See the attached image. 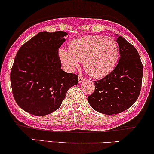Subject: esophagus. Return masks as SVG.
<instances>
[{
    "instance_id": "34e87169",
    "label": "esophagus",
    "mask_w": 154,
    "mask_h": 154,
    "mask_svg": "<svg viewBox=\"0 0 154 154\" xmlns=\"http://www.w3.org/2000/svg\"><path fill=\"white\" fill-rule=\"evenodd\" d=\"M84 80H85L84 77H82V76H79V77H78V83H81L82 82H83Z\"/></svg>"
}]
</instances>
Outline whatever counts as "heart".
Returning a JSON list of instances; mask_svg holds the SVG:
<instances>
[{"label":"heart","mask_w":154,"mask_h":154,"mask_svg":"<svg viewBox=\"0 0 154 154\" xmlns=\"http://www.w3.org/2000/svg\"><path fill=\"white\" fill-rule=\"evenodd\" d=\"M119 43L103 35H88L71 40L68 51L61 48L59 56L69 71L78 68L80 62L94 78H101L112 71L119 58Z\"/></svg>","instance_id":"heart-1"}]
</instances>
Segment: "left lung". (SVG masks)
Segmentation results:
<instances>
[{
	"instance_id": "8db88e82",
	"label": "left lung",
	"mask_w": 154,
	"mask_h": 154,
	"mask_svg": "<svg viewBox=\"0 0 154 154\" xmlns=\"http://www.w3.org/2000/svg\"><path fill=\"white\" fill-rule=\"evenodd\" d=\"M117 35L120 58L112 71L94 81L95 89L88 97L91 108L105 115L122 112L139 97L143 66L137 50L123 37Z\"/></svg>"
}]
</instances>
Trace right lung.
Wrapping results in <instances>:
<instances>
[{
	"label": "right lung",
	"mask_w": 154,
	"mask_h": 154,
	"mask_svg": "<svg viewBox=\"0 0 154 154\" xmlns=\"http://www.w3.org/2000/svg\"><path fill=\"white\" fill-rule=\"evenodd\" d=\"M67 32H38L24 43L15 56L10 74L14 98L29 114L46 116L60 108L78 76L61 69L59 48Z\"/></svg>",
	"instance_id": "obj_1"
}]
</instances>
